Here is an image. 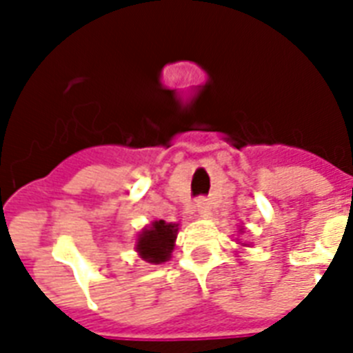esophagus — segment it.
Instances as JSON below:
<instances>
[{"label":"esophagus","mask_w":353,"mask_h":353,"mask_svg":"<svg viewBox=\"0 0 353 353\" xmlns=\"http://www.w3.org/2000/svg\"><path fill=\"white\" fill-rule=\"evenodd\" d=\"M196 209H198V212H199V214H201V216H203V214H209V210H210L209 199L199 198L198 201H196Z\"/></svg>","instance_id":"obj_1"}]
</instances>
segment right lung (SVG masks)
<instances>
[{
  "label": "right lung",
  "mask_w": 353,
  "mask_h": 353,
  "mask_svg": "<svg viewBox=\"0 0 353 353\" xmlns=\"http://www.w3.org/2000/svg\"><path fill=\"white\" fill-rule=\"evenodd\" d=\"M177 225L176 223H165L163 220L154 221L152 227L144 229V232L139 236L137 251L139 254L152 263L166 262L174 249V240H176Z\"/></svg>",
  "instance_id": "right-lung-1"
}]
</instances>
